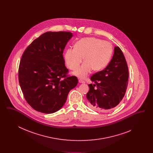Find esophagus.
I'll return each mask as SVG.
<instances>
[{
  "label": "esophagus",
  "mask_w": 153,
  "mask_h": 153,
  "mask_svg": "<svg viewBox=\"0 0 153 153\" xmlns=\"http://www.w3.org/2000/svg\"><path fill=\"white\" fill-rule=\"evenodd\" d=\"M79 81L80 83H85V81H84V80H82V79H79Z\"/></svg>",
  "instance_id": "esophagus-1"
}]
</instances>
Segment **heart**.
<instances>
[{
  "label": "heart",
  "instance_id": "heart-1",
  "mask_svg": "<svg viewBox=\"0 0 153 153\" xmlns=\"http://www.w3.org/2000/svg\"><path fill=\"white\" fill-rule=\"evenodd\" d=\"M112 53V46L108 42L94 37L84 38L77 41L74 48L66 51L65 59L68 67L74 71L84 58L85 62L74 72L76 76L83 79L92 70L98 72L105 68L110 61Z\"/></svg>",
  "mask_w": 153,
  "mask_h": 153
}]
</instances>
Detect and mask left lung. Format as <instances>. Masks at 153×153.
Here are the masks:
<instances>
[{"instance_id": "obj_1", "label": "left lung", "mask_w": 153, "mask_h": 153, "mask_svg": "<svg viewBox=\"0 0 153 153\" xmlns=\"http://www.w3.org/2000/svg\"><path fill=\"white\" fill-rule=\"evenodd\" d=\"M128 69L121 49L116 46L108 65L102 71L94 74L87 94L88 106L97 111L112 109L121 102L128 82Z\"/></svg>"}]
</instances>
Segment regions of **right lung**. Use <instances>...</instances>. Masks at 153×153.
I'll use <instances>...</instances> for the list:
<instances>
[{
    "mask_svg": "<svg viewBox=\"0 0 153 153\" xmlns=\"http://www.w3.org/2000/svg\"><path fill=\"white\" fill-rule=\"evenodd\" d=\"M72 33H45L23 52L18 69L22 93L30 105L38 112L51 114L64 105L78 79L68 74L63 52Z\"/></svg>",
    "mask_w": 153,
    "mask_h": 153,
    "instance_id": "add662e5",
    "label": "right lung"
}]
</instances>
